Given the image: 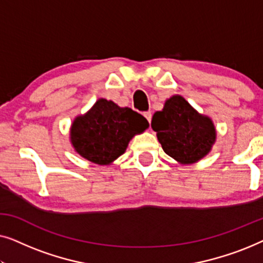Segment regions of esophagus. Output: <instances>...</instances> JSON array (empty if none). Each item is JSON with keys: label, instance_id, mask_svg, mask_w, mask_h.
Segmentation results:
<instances>
[{"label": "esophagus", "instance_id": "esophagus-1", "mask_svg": "<svg viewBox=\"0 0 263 263\" xmlns=\"http://www.w3.org/2000/svg\"><path fill=\"white\" fill-rule=\"evenodd\" d=\"M143 116L146 117V120L148 121V123H151V120H152V114H151V111H147V112L143 114Z\"/></svg>", "mask_w": 263, "mask_h": 263}]
</instances>
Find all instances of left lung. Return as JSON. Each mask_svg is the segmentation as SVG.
I'll return each instance as SVG.
<instances>
[{
  "label": "left lung",
  "mask_w": 263,
  "mask_h": 263,
  "mask_svg": "<svg viewBox=\"0 0 263 263\" xmlns=\"http://www.w3.org/2000/svg\"><path fill=\"white\" fill-rule=\"evenodd\" d=\"M151 125L164 152L183 164L206 156L217 136L211 118L196 112L181 96L167 99L164 109L153 115Z\"/></svg>",
  "instance_id": "8db88e82"
}]
</instances>
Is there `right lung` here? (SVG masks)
<instances>
[{
    "instance_id": "right-lung-1",
    "label": "right lung",
    "mask_w": 263,
    "mask_h": 263,
    "mask_svg": "<svg viewBox=\"0 0 263 263\" xmlns=\"http://www.w3.org/2000/svg\"><path fill=\"white\" fill-rule=\"evenodd\" d=\"M146 128L148 122L142 115L111 100L99 99L87 114L75 118L70 139L80 156L106 165L123 154L133 136Z\"/></svg>"
}]
</instances>
